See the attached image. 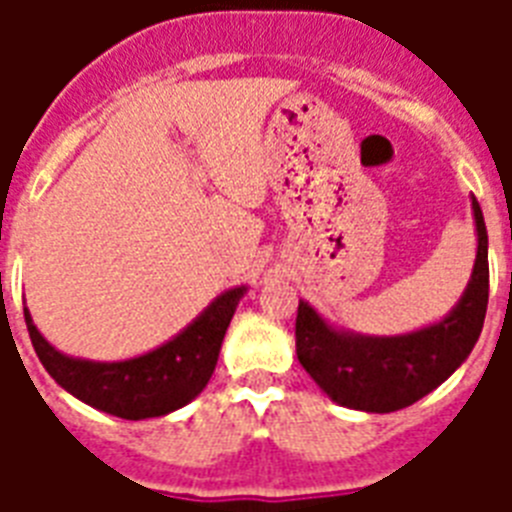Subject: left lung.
I'll use <instances>...</instances> for the list:
<instances>
[{
  "instance_id": "8db88e82",
  "label": "left lung",
  "mask_w": 512,
  "mask_h": 512,
  "mask_svg": "<svg viewBox=\"0 0 512 512\" xmlns=\"http://www.w3.org/2000/svg\"><path fill=\"white\" fill-rule=\"evenodd\" d=\"M473 217L478 231L473 276L457 308L433 327L398 337L348 335L300 300L297 358L332 401L358 412H396L436 390L470 356L489 303V236L476 199Z\"/></svg>"
}]
</instances>
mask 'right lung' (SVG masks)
I'll return each mask as SVG.
<instances>
[{"label":"right lung","mask_w":512,"mask_h":512,"mask_svg":"<svg viewBox=\"0 0 512 512\" xmlns=\"http://www.w3.org/2000/svg\"><path fill=\"white\" fill-rule=\"evenodd\" d=\"M247 289L236 287L220 295L191 327L164 342L162 348L127 361H84L63 356L39 335L26 313L34 350L50 377L84 404L122 420H148L170 414L207 388L215 372L225 329Z\"/></svg>","instance_id":"obj_1"}]
</instances>
